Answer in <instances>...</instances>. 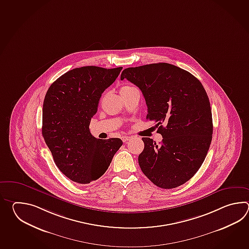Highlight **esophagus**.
Returning <instances> with one entry per match:
<instances>
[{
  "mask_svg": "<svg viewBox=\"0 0 249 249\" xmlns=\"http://www.w3.org/2000/svg\"><path fill=\"white\" fill-rule=\"evenodd\" d=\"M130 139H131V137H130V136H127V135H124V136H122L123 142L126 143L127 142H128V141H130Z\"/></svg>",
  "mask_w": 249,
  "mask_h": 249,
  "instance_id": "34e87169",
  "label": "esophagus"
}]
</instances>
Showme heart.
Returning a JSON list of instances; mask_svg holds the SVG:
<instances>
[{"label":"heart","instance_id":"b5f03b06","mask_svg":"<svg viewBox=\"0 0 249 249\" xmlns=\"http://www.w3.org/2000/svg\"><path fill=\"white\" fill-rule=\"evenodd\" d=\"M131 88H132V86H130V85H124L122 88L120 89V90H128V89H131Z\"/></svg>","mask_w":249,"mask_h":249}]
</instances>
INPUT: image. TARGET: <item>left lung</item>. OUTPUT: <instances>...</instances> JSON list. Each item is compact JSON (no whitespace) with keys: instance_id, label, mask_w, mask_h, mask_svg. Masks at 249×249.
I'll return each mask as SVG.
<instances>
[{"instance_id":"8db88e82","label":"left lung","mask_w":249,"mask_h":249,"mask_svg":"<svg viewBox=\"0 0 249 249\" xmlns=\"http://www.w3.org/2000/svg\"><path fill=\"white\" fill-rule=\"evenodd\" d=\"M142 90L147 119L156 123L160 144L142 138L138 161L143 174L162 189H174L191 179L207 157L213 134L211 107L199 80L168 63L125 69L121 80Z\"/></svg>"}]
</instances>
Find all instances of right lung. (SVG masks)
I'll return each mask as SVG.
<instances>
[{
    "instance_id": "right-lung-1",
    "label": "right lung",
    "mask_w": 249,
    "mask_h": 249,
    "mask_svg": "<svg viewBox=\"0 0 249 249\" xmlns=\"http://www.w3.org/2000/svg\"><path fill=\"white\" fill-rule=\"evenodd\" d=\"M122 67L87 66L72 69L48 89L42 106V137L58 169L69 179L87 184L105 174L123 145L119 138L97 139L89 129L101 94Z\"/></svg>"
}]
</instances>
